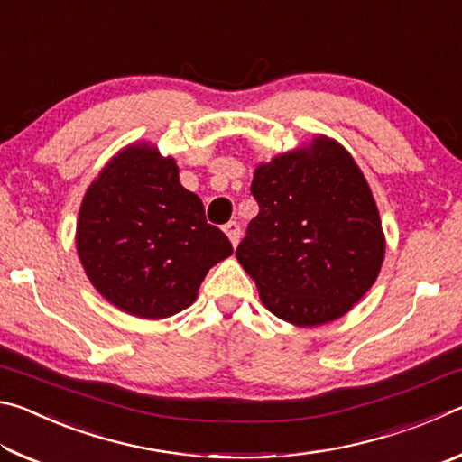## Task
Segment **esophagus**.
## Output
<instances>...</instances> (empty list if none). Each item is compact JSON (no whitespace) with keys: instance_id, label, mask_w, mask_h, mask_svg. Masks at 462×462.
Wrapping results in <instances>:
<instances>
[{"instance_id":"obj_1","label":"esophagus","mask_w":462,"mask_h":462,"mask_svg":"<svg viewBox=\"0 0 462 462\" xmlns=\"http://www.w3.org/2000/svg\"><path fill=\"white\" fill-rule=\"evenodd\" d=\"M224 232H226V236L230 238L232 245L236 246L238 240H240V224L238 222H228L224 226Z\"/></svg>"}]
</instances>
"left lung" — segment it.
Here are the masks:
<instances>
[{"mask_svg": "<svg viewBox=\"0 0 462 462\" xmlns=\"http://www.w3.org/2000/svg\"><path fill=\"white\" fill-rule=\"evenodd\" d=\"M250 193L259 214L236 256L267 310L297 326L346 314L385 254L377 206L353 156L318 136L308 151L256 169Z\"/></svg>", "mask_w": 462, "mask_h": 462, "instance_id": "8db88e82", "label": "left lung"}]
</instances>
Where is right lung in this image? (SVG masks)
Returning a JSON list of instances; mask_svg holds the SVG:
<instances>
[{
  "label": "right lung",
  "mask_w": 462,
  "mask_h": 462,
  "mask_svg": "<svg viewBox=\"0 0 462 462\" xmlns=\"http://www.w3.org/2000/svg\"><path fill=\"white\" fill-rule=\"evenodd\" d=\"M77 253L107 301L159 319L191 306L208 271L234 248L179 183L175 161L138 144L114 156L85 193Z\"/></svg>",
  "instance_id": "right-lung-1"
}]
</instances>
